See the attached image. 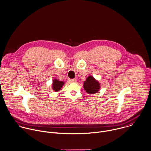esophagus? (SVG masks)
Listing matches in <instances>:
<instances>
[{"mask_svg": "<svg viewBox=\"0 0 151 151\" xmlns=\"http://www.w3.org/2000/svg\"><path fill=\"white\" fill-rule=\"evenodd\" d=\"M70 81H71V82H76V78L70 79Z\"/></svg>", "mask_w": 151, "mask_h": 151, "instance_id": "1", "label": "esophagus"}]
</instances>
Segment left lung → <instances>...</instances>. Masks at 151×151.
I'll return each instance as SVG.
<instances>
[{"label": "left lung", "instance_id": "obj_1", "mask_svg": "<svg viewBox=\"0 0 151 151\" xmlns=\"http://www.w3.org/2000/svg\"><path fill=\"white\" fill-rule=\"evenodd\" d=\"M84 90L90 94H94L98 92L100 89V84L93 77L89 76L84 83Z\"/></svg>", "mask_w": 151, "mask_h": 151}]
</instances>
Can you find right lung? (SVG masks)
<instances>
[{
  "instance_id": "1",
  "label": "right lung",
  "mask_w": 151,
  "mask_h": 151,
  "mask_svg": "<svg viewBox=\"0 0 151 151\" xmlns=\"http://www.w3.org/2000/svg\"><path fill=\"white\" fill-rule=\"evenodd\" d=\"M64 85L63 81H60L58 80H54L52 84V88L55 91H58Z\"/></svg>"
}]
</instances>
